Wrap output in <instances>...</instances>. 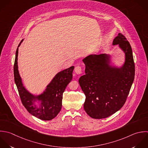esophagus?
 <instances>
[{
  "mask_svg": "<svg viewBox=\"0 0 148 148\" xmlns=\"http://www.w3.org/2000/svg\"><path fill=\"white\" fill-rule=\"evenodd\" d=\"M74 71H75V73L77 74H81L82 73V69L80 66H76L74 69Z\"/></svg>",
  "mask_w": 148,
  "mask_h": 148,
  "instance_id": "1",
  "label": "esophagus"
}]
</instances>
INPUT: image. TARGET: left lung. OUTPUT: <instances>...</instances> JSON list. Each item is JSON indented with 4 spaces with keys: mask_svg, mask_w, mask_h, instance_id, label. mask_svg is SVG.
Masks as SVG:
<instances>
[{
    "mask_svg": "<svg viewBox=\"0 0 148 148\" xmlns=\"http://www.w3.org/2000/svg\"><path fill=\"white\" fill-rule=\"evenodd\" d=\"M113 45L125 53L121 66L112 63L110 54L90 55L82 61L85 74L79 79L85 95L84 108L94 119H104L115 114L124 105L135 75V65L131 45L121 33L114 38Z\"/></svg>",
    "mask_w": 148,
    "mask_h": 148,
    "instance_id": "1",
    "label": "left lung"
}]
</instances>
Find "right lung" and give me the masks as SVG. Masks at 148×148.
Returning a JSON list of instances; mask_svg holds the SVG:
<instances>
[{"mask_svg": "<svg viewBox=\"0 0 148 148\" xmlns=\"http://www.w3.org/2000/svg\"><path fill=\"white\" fill-rule=\"evenodd\" d=\"M23 40L20 42L16 49L14 66V81L20 98L23 105L30 114L41 120H52L61 110L63 93L73 79L74 67L71 66L58 73L42 93L38 95L31 93L23 85L18 70V48Z\"/></svg>", "mask_w": 148, "mask_h": 148, "instance_id": "right-lung-1", "label": "right lung"}]
</instances>
